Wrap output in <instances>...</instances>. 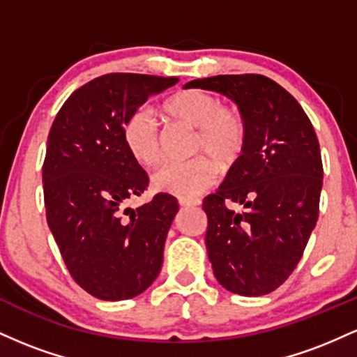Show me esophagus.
I'll list each match as a JSON object with an SVG mask.
<instances>
[{
    "label": "esophagus",
    "mask_w": 357,
    "mask_h": 357,
    "mask_svg": "<svg viewBox=\"0 0 357 357\" xmlns=\"http://www.w3.org/2000/svg\"><path fill=\"white\" fill-rule=\"evenodd\" d=\"M179 204H181V206H199V204H202V202H199V199L179 198Z\"/></svg>",
    "instance_id": "obj_1"
}]
</instances>
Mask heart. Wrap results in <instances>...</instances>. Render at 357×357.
Wrapping results in <instances>:
<instances>
[{
    "mask_svg": "<svg viewBox=\"0 0 357 357\" xmlns=\"http://www.w3.org/2000/svg\"><path fill=\"white\" fill-rule=\"evenodd\" d=\"M162 112L171 121L198 129L192 154L206 158L162 165L153 174V186L179 198H196L215 183L218 171L213 162L227 171L241 158L247 146V121L240 109L220 105L218 97L199 89H184L167 97ZM122 139L137 165L153 167L161 159V130L149 110L137 109L127 117Z\"/></svg>",
    "mask_w": 357,
    "mask_h": 357,
    "instance_id": "1",
    "label": "heart"
}]
</instances>
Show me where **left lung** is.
<instances>
[{
    "label": "left lung",
    "instance_id": "left-lung-1",
    "mask_svg": "<svg viewBox=\"0 0 357 357\" xmlns=\"http://www.w3.org/2000/svg\"><path fill=\"white\" fill-rule=\"evenodd\" d=\"M184 89L223 93L248 127L243 154L204 198L206 250L216 280L238 296H265L292 275L319 218L321 147L301 104L265 75H216ZM230 202L248 208L229 210Z\"/></svg>",
    "mask_w": 357,
    "mask_h": 357
}]
</instances>
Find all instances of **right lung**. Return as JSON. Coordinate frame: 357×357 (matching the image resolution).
Masks as SVG:
<instances>
[{"mask_svg":"<svg viewBox=\"0 0 357 357\" xmlns=\"http://www.w3.org/2000/svg\"><path fill=\"white\" fill-rule=\"evenodd\" d=\"M176 77L107 73L65 100L48 134L43 161L47 221L73 280L100 301L142 294L162 267L178 199L159 192L124 208L147 190L149 176L122 139L127 117Z\"/></svg>","mask_w":357,"mask_h":357,"instance_id":"obj_1","label":"right lung"}]
</instances>
